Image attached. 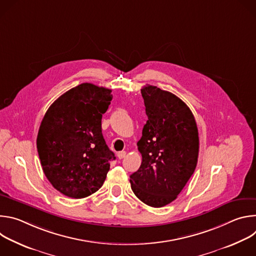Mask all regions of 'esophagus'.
Wrapping results in <instances>:
<instances>
[{
	"label": "esophagus",
	"mask_w": 256,
	"mask_h": 256,
	"mask_svg": "<svg viewBox=\"0 0 256 256\" xmlns=\"http://www.w3.org/2000/svg\"><path fill=\"white\" fill-rule=\"evenodd\" d=\"M126 156V151H122V152L118 153V159H124Z\"/></svg>",
	"instance_id": "34e87169"
}]
</instances>
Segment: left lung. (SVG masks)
Wrapping results in <instances>:
<instances>
[{"instance_id": "obj_1", "label": "left lung", "mask_w": 256, "mask_h": 256, "mask_svg": "<svg viewBox=\"0 0 256 256\" xmlns=\"http://www.w3.org/2000/svg\"><path fill=\"white\" fill-rule=\"evenodd\" d=\"M140 92L148 120L136 144L142 164L130 182L138 200L161 208L177 198L196 170L198 130L190 107L176 95L151 85Z\"/></svg>"}]
</instances>
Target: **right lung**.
Masks as SVG:
<instances>
[{
	"mask_svg": "<svg viewBox=\"0 0 256 256\" xmlns=\"http://www.w3.org/2000/svg\"><path fill=\"white\" fill-rule=\"evenodd\" d=\"M112 90L83 83L60 96L40 126L38 152L52 186L72 198H83L102 186L114 160L101 130Z\"/></svg>",
	"mask_w": 256,
	"mask_h": 256,
	"instance_id": "1",
	"label": "right lung"
}]
</instances>
